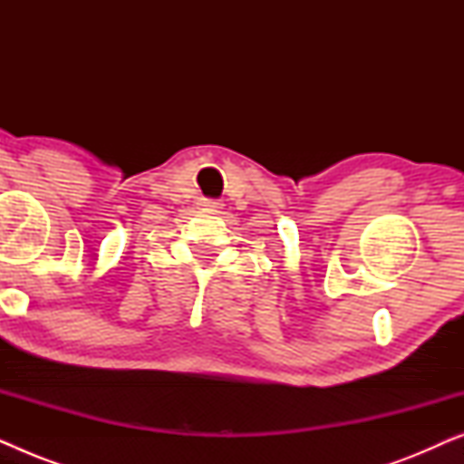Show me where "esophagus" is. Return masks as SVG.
Returning a JSON list of instances; mask_svg holds the SVG:
<instances>
[{"label": "esophagus", "mask_w": 464, "mask_h": 464, "mask_svg": "<svg viewBox=\"0 0 464 464\" xmlns=\"http://www.w3.org/2000/svg\"><path fill=\"white\" fill-rule=\"evenodd\" d=\"M202 207H205V211H213V213H219V208L221 207H224V205H221V202L219 200H202Z\"/></svg>", "instance_id": "obj_1"}]
</instances>
